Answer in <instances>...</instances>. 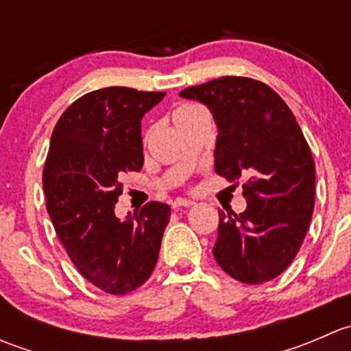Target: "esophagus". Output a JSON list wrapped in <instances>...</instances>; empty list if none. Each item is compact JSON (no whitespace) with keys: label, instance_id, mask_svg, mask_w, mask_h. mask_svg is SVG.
I'll use <instances>...</instances> for the list:
<instances>
[{"label":"esophagus","instance_id":"obj_1","mask_svg":"<svg viewBox=\"0 0 351 351\" xmlns=\"http://www.w3.org/2000/svg\"><path fill=\"white\" fill-rule=\"evenodd\" d=\"M193 202L189 200V198H175L171 202V207L173 208H182V207H192Z\"/></svg>","mask_w":351,"mask_h":351}]
</instances>
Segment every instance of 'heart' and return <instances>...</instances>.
<instances>
[{
	"label": "heart",
	"mask_w": 351,
	"mask_h": 351,
	"mask_svg": "<svg viewBox=\"0 0 351 351\" xmlns=\"http://www.w3.org/2000/svg\"><path fill=\"white\" fill-rule=\"evenodd\" d=\"M204 113H207V112H205V108L202 107V105L182 104L173 110L171 117H173V122H175V125L178 127L180 130H183L186 125H189V123H192L197 117L204 115Z\"/></svg>",
	"instance_id": "obj_1"
}]
</instances>
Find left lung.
<instances>
[{"mask_svg":"<svg viewBox=\"0 0 351 351\" xmlns=\"http://www.w3.org/2000/svg\"><path fill=\"white\" fill-rule=\"evenodd\" d=\"M210 110L215 173L243 183L246 210H219L214 258L243 284L278 277L292 263L314 210L316 168L295 117L265 83L224 76L180 93Z\"/></svg>","mask_w":351,"mask_h":351,"instance_id":"obj_1","label":"left lung"}]
</instances>
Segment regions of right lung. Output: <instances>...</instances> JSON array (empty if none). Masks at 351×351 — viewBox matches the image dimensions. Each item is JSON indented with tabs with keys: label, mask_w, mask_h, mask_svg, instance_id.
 Instances as JSON below:
<instances>
[{
	"label": "right lung",
	"mask_w": 351,
	"mask_h": 351,
	"mask_svg": "<svg viewBox=\"0 0 351 351\" xmlns=\"http://www.w3.org/2000/svg\"><path fill=\"white\" fill-rule=\"evenodd\" d=\"M162 91L110 86L77 98L51 137L44 192L56 234L81 275L113 295L153 274L171 208L149 202L120 221V175L144 165L141 120Z\"/></svg>",
	"instance_id": "add662e5"
}]
</instances>
